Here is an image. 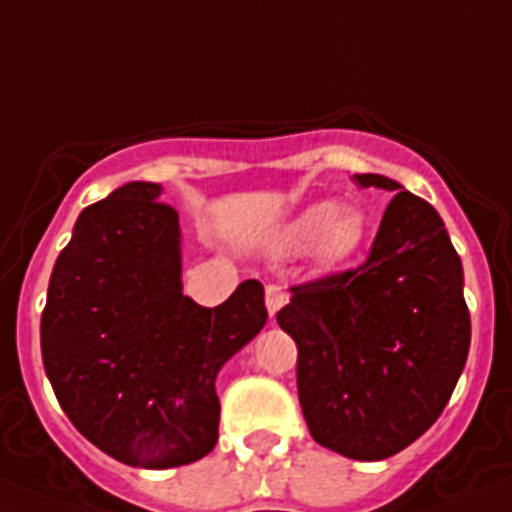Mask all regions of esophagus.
<instances>
[{
  "label": "esophagus",
  "mask_w": 512,
  "mask_h": 512,
  "mask_svg": "<svg viewBox=\"0 0 512 512\" xmlns=\"http://www.w3.org/2000/svg\"><path fill=\"white\" fill-rule=\"evenodd\" d=\"M286 301H288V296H286V291H283L281 286H268V288H265V306H268L270 319H273L275 314L281 311V306L286 304Z\"/></svg>",
  "instance_id": "obj_1"
}]
</instances>
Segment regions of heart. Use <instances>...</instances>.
Here are the masks:
<instances>
[{
  "mask_svg": "<svg viewBox=\"0 0 512 512\" xmlns=\"http://www.w3.org/2000/svg\"><path fill=\"white\" fill-rule=\"evenodd\" d=\"M366 237L363 216L355 211H340L335 201H314L296 211L288 224L275 234L281 250L299 252L317 242V257L327 265H340L361 250Z\"/></svg>",
  "mask_w": 512,
  "mask_h": 512,
  "instance_id": "heart-1",
  "label": "heart"
}]
</instances>
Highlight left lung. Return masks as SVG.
Masks as SVG:
<instances>
[{
    "label": "left lung",
    "instance_id": "8db88e82",
    "mask_svg": "<svg viewBox=\"0 0 512 512\" xmlns=\"http://www.w3.org/2000/svg\"><path fill=\"white\" fill-rule=\"evenodd\" d=\"M394 193L361 268L291 288L278 311L296 340V384L319 446L355 461L389 459L441 417L464 371L471 322L464 268L430 203L384 175Z\"/></svg>",
    "mask_w": 512,
    "mask_h": 512
}]
</instances>
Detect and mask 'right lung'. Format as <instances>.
<instances>
[{
  "label": "right lung",
  "instance_id": "1",
  "mask_svg": "<svg viewBox=\"0 0 512 512\" xmlns=\"http://www.w3.org/2000/svg\"><path fill=\"white\" fill-rule=\"evenodd\" d=\"M159 195L157 182H128L79 213L41 317L61 410L100 451L139 469L213 451L216 376L268 322L260 281L213 309L182 293L180 219Z\"/></svg>",
  "mask_w": 512,
  "mask_h": 512
}]
</instances>
